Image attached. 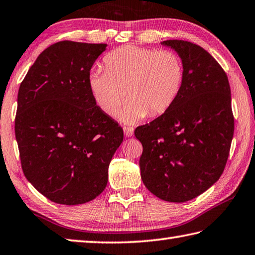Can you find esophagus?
I'll list each match as a JSON object with an SVG mask.
<instances>
[{
  "label": "esophagus",
  "instance_id": "34e87169",
  "mask_svg": "<svg viewBox=\"0 0 255 255\" xmlns=\"http://www.w3.org/2000/svg\"><path fill=\"white\" fill-rule=\"evenodd\" d=\"M123 129H124V134H126L127 137H129V136L133 135L134 128L132 127H124Z\"/></svg>",
  "mask_w": 255,
  "mask_h": 255
}]
</instances>
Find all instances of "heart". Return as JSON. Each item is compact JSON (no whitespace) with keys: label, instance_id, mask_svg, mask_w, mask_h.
<instances>
[{"label":"heart","instance_id":"b5f03b06","mask_svg":"<svg viewBox=\"0 0 255 255\" xmlns=\"http://www.w3.org/2000/svg\"><path fill=\"white\" fill-rule=\"evenodd\" d=\"M184 68L173 51L126 45L104 57V70L89 76L90 92L98 107L114 115L126 99L129 102L121 113L124 122L157 117L175 102L182 89Z\"/></svg>","mask_w":255,"mask_h":255}]
</instances>
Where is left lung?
Segmentation results:
<instances>
[{"mask_svg": "<svg viewBox=\"0 0 255 255\" xmlns=\"http://www.w3.org/2000/svg\"><path fill=\"white\" fill-rule=\"evenodd\" d=\"M184 68L175 102L134 134L142 143L141 177L151 193L169 202L202 194L222 175L234 133L231 89L217 60L193 43L167 40Z\"/></svg>", "mask_w": 255, "mask_h": 255, "instance_id": "1", "label": "left lung"}]
</instances>
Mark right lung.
Wrapping results in <instances>:
<instances>
[{
    "label": "right lung",
    "instance_id": "obj_1",
    "mask_svg": "<svg viewBox=\"0 0 255 255\" xmlns=\"http://www.w3.org/2000/svg\"><path fill=\"white\" fill-rule=\"evenodd\" d=\"M107 44L54 43L37 56L17 94L15 137L27 181L52 202L92 201L108 184L123 128L89 89L90 70Z\"/></svg>",
    "mask_w": 255,
    "mask_h": 255
}]
</instances>
